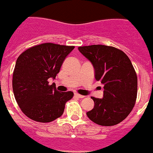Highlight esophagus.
<instances>
[{"label": "esophagus", "mask_w": 153, "mask_h": 153, "mask_svg": "<svg viewBox=\"0 0 153 153\" xmlns=\"http://www.w3.org/2000/svg\"><path fill=\"white\" fill-rule=\"evenodd\" d=\"M74 96H75L76 97H77V98H83V97H84V96L80 95V94H79V93H74Z\"/></svg>", "instance_id": "34e87169"}]
</instances>
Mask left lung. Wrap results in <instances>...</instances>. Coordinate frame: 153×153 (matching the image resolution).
<instances>
[{
  "label": "left lung",
  "mask_w": 153,
  "mask_h": 153,
  "mask_svg": "<svg viewBox=\"0 0 153 153\" xmlns=\"http://www.w3.org/2000/svg\"><path fill=\"white\" fill-rule=\"evenodd\" d=\"M78 50L91 62L95 79L103 85V97H91L94 107L86 113L87 117L100 126L120 123L132 111L137 97V76L129 58L123 51L106 45Z\"/></svg>",
  "instance_id": "8db88e82"
}]
</instances>
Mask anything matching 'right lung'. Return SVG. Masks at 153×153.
<instances>
[{"label": "right lung", "mask_w": 153, "mask_h": 153, "mask_svg": "<svg viewBox=\"0 0 153 153\" xmlns=\"http://www.w3.org/2000/svg\"><path fill=\"white\" fill-rule=\"evenodd\" d=\"M74 46L45 43L32 47L17 58L13 74V91L18 106L28 118L52 122L63 115L71 91L59 92L50 78L55 79L63 60Z\"/></svg>", "instance_id": "add662e5"}]
</instances>
